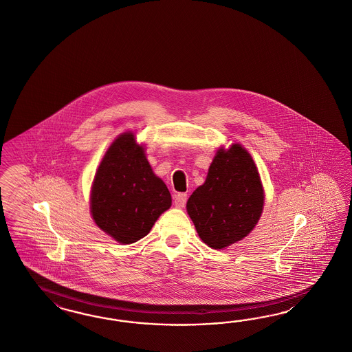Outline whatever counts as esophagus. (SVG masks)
<instances>
[{"mask_svg":"<svg viewBox=\"0 0 352 352\" xmlns=\"http://www.w3.org/2000/svg\"><path fill=\"white\" fill-rule=\"evenodd\" d=\"M186 201H188V195H186L185 192H179L177 195H175V206H176L177 208L185 207Z\"/></svg>","mask_w":352,"mask_h":352,"instance_id":"esophagus-1","label":"esophagus"}]
</instances>
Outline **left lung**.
<instances>
[{
  "instance_id": "8db88e82",
  "label": "left lung",
  "mask_w": 352,
  "mask_h": 352,
  "mask_svg": "<svg viewBox=\"0 0 352 352\" xmlns=\"http://www.w3.org/2000/svg\"><path fill=\"white\" fill-rule=\"evenodd\" d=\"M262 208L260 175L250 153L239 144L217 151L206 182L186 203L198 235L214 250L247 236L260 220Z\"/></svg>"
}]
</instances>
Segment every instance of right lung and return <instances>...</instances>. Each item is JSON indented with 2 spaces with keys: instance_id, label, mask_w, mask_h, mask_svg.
Wrapping results in <instances>:
<instances>
[{
  "instance_id": "right-lung-1",
  "label": "right lung",
  "mask_w": 352,
  "mask_h": 352,
  "mask_svg": "<svg viewBox=\"0 0 352 352\" xmlns=\"http://www.w3.org/2000/svg\"><path fill=\"white\" fill-rule=\"evenodd\" d=\"M166 184L151 171L131 132L105 153L91 190V213L101 230L122 244L140 241L171 207Z\"/></svg>"
}]
</instances>
